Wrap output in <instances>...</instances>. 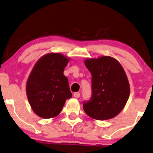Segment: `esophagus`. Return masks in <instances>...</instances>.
<instances>
[{
	"mask_svg": "<svg viewBox=\"0 0 153 153\" xmlns=\"http://www.w3.org/2000/svg\"><path fill=\"white\" fill-rule=\"evenodd\" d=\"M74 97L75 98H79L80 93H79V92H75V93L74 94Z\"/></svg>",
	"mask_w": 153,
	"mask_h": 153,
	"instance_id": "esophagus-1",
	"label": "esophagus"
}]
</instances>
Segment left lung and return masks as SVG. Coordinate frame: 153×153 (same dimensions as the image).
Segmentation results:
<instances>
[{"label": "left lung", "instance_id": "1", "mask_svg": "<svg viewBox=\"0 0 153 153\" xmlns=\"http://www.w3.org/2000/svg\"><path fill=\"white\" fill-rule=\"evenodd\" d=\"M86 68L91 74L92 97L83 108L88 116L103 120L121 112L128 100L130 84L120 62L110 56L86 58Z\"/></svg>", "mask_w": 153, "mask_h": 153}]
</instances>
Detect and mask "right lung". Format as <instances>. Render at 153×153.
<instances>
[{"instance_id":"add662e5","label":"right lung","mask_w":153,"mask_h":153,"mask_svg":"<svg viewBox=\"0 0 153 153\" xmlns=\"http://www.w3.org/2000/svg\"><path fill=\"white\" fill-rule=\"evenodd\" d=\"M70 58L51 52L41 56L26 82V94L33 112L42 118L57 116L72 97L64 70Z\"/></svg>"}]
</instances>
